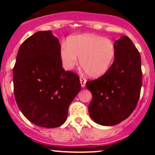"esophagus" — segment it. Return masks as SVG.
<instances>
[{"instance_id":"34e87169","label":"esophagus","mask_w":155,"mask_h":155,"mask_svg":"<svg viewBox=\"0 0 155 155\" xmlns=\"http://www.w3.org/2000/svg\"><path fill=\"white\" fill-rule=\"evenodd\" d=\"M80 83L82 87H85V83H86V79L83 77H80Z\"/></svg>"}]
</instances>
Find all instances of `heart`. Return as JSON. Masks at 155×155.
<instances>
[{
    "label": "heart",
    "mask_w": 155,
    "mask_h": 155,
    "mask_svg": "<svg viewBox=\"0 0 155 155\" xmlns=\"http://www.w3.org/2000/svg\"><path fill=\"white\" fill-rule=\"evenodd\" d=\"M116 54L113 42L94 34L70 37L61 49V58L67 70H72L79 62L91 77L104 75L112 65Z\"/></svg>",
    "instance_id": "b5f03b06"
}]
</instances>
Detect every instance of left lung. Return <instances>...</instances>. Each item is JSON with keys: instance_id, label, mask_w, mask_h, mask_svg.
Returning <instances> with one entry per match:
<instances>
[{"instance_id": "1", "label": "left lung", "mask_w": 155, "mask_h": 155, "mask_svg": "<svg viewBox=\"0 0 155 155\" xmlns=\"http://www.w3.org/2000/svg\"><path fill=\"white\" fill-rule=\"evenodd\" d=\"M114 44L116 54L109 70L86 82L92 94L89 115L104 126L118 124L130 115L140 99L143 81L140 54L130 39L123 36Z\"/></svg>"}]
</instances>
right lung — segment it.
Segmentation results:
<instances>
[{
  "label": "right lung",
  "mask_w": 155,
  "mask_h": 155,
  "mask_svg": "<svg viewBox=\"0 0 155 155\" xmlns=\"http://www.w3.org/2000/svg\"><path fill=\"white\" fill-rule=\"evenodd\" d=\"M15 101L33 124L46 128L65 122L81 90L78 74L62 67L61 44L51 31H38L20 46L13 68Z\"/></svg>",
  "instance_id": "obj_1"
}]
</instances>
